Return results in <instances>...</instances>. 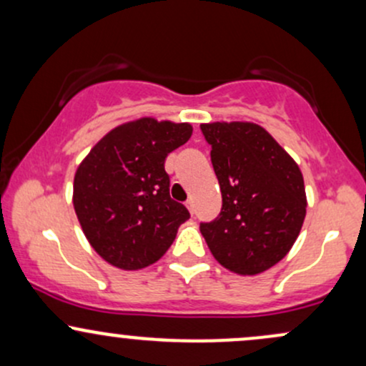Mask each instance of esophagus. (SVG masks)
I'll use <instances>...</instances> for the list:
<instances>
[{
    "label": "esophagus",
    "instance_id": "obj_1",
    "mask_svg": "<svg viewBox=\"0 0 366 366\" xmlns=\"http://www.w3.org/2000/svg\"><path fill=\"white\" fill-rule=\"evenodd\" d=\"M186 207H187V209H189V213H191V215H194V201L187 199V201H186Z\"/></svg>",
    "mask_w": 366,
    "mask_h": 366
}]
</instances>
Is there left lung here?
Returning a JSON list of instances; mask_svg holds the SVG:
<instances>
[{
  "mask_svg": "<svg viewBox=\"0 0 366 366\" xmlns=\"http://www.w3.org/2000/svg\"><path fill=\"white\" fill-rule=\"evenodd\" d=\"M212 146L222 212L199 230L215 259L256 275L291 251L306 217L305 180L282 146L251 122L201 124Z\"/></svg>",
  "mask_w": 366,
  "mask_h": 366,
  "instance_id": "left-lung-1",
  "label": "left lung"
}]
</instances>
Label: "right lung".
Instances as JSON below:
<instances>
[{
	"label": "right lung",
	"mask_w": 366,
	"mask_h": 366,
	"mask_svg": "<svg viewBox=\"0 0 366 366\" xmlns=\"http://www.w3.org/2000/svg\"><path fill=\"white\" fill-rule=\"evenodd\" d=\"M191 134V124L144 117L110 130L77 167L75 215L104 262L139 270L172 246L189 212L170 197L165 158Z\"/></svg>",
	"instance_id": "1"
}]
</instances>
